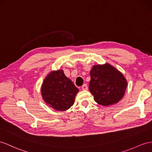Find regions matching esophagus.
Returning <instances> with one entry per match:
<instances>
[{
	"instance_id": "34e87169",
	"label": "esophagus",
	"mask_w": 152,
	"mask_h": 152,
	"mask_svg": "<svg viewBox=\"0 0 152 152\" xmlns=\"http://www.w3.org/2000/svg\"><path fill=\"white\" fill-rule=\"evenodd\" d=\"M81 88H82L83 90H88V86H87V84H83V86H82V87H81Z\"/></svg>"
}]
</instances>
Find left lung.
Masks as SVG:
<instances>
[{
  "label": "left lung",
  "mask_w": 152,
  "mask_h": 152,
  "mask_svg": "<svg viewBox=\"0 0 152 152\" xmlns=\"http://www.w3.org/2000/svg\"><path fill=\"white\" fill-rule=\"evenodd\" d=\"M90 76L89 90L98 104L111 106L123 97L127 81L123 74L110 64L94 66Z\"/></svg>",
  "instance_id": "8db88e82"
}]
</instances>
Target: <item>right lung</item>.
Masks as SVG:
<instances>
[{
	"label": "right lung",
	"instance_id": "obj_1",
	"mask_svg": "<svg viewBox=\"0 0 152 152\" xmlns=\"http://www.w3.org/2000/svg\"><path fill=\"white\" fill-rule=\"evenodd\" d=\"M78 91V88L62 69L51 72L44 79L41 88L44 101L57 111L69 109L73 104Z\"/></svg>",
	"mask_w": 152,
	"mask_h": 152
}]
</instances>
